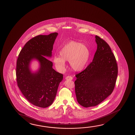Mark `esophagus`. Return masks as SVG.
I'll return each mask as SVG.
<instances>
[{
	"mask_svg": "<svg viewBox=\"0 0 135 135\" xmlns=\"http://www.w3.org/2000/svg\"><path fill=\"white\" fill-rule=\"evenodd\" d=\"M66 79L68 80H73V77L71 76H68L66 77Z\"/></svg>",
	"mask_w": 135,
	"mask_h": 135,
	"instance_id": "esophagus-1",
	"label": "esophagus"
}]
</instances>
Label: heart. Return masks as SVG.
Masks as SVG:
<instances>
[{
  "mask_svg": "<svg viewBox=\"0 0 135 135\" xmlns=\"http://www.w3.org/2000/svg\"><path fill=\"white\" fill-rule=\"evenodd\" d=\"M59 56H55L53 62L56 69L62 71L66 66L65 61H69L71 68L76 71L83 70L90 58V52L84 44L72 41L69 42L60 50Z\"/></svg>",
  "mask_w": 135,
  "mask_h": 135,
  "instance_id": "1",
  "label": "heart"
}]
</instances>
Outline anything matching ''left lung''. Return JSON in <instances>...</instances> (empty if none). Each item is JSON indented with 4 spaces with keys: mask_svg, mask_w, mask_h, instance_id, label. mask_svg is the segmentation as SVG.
Listing matches in <instances>:
<instances>
[{
    "mask_svg": "<svg viewBox=\"0 0 135 135\" xmlns=\"http://www.w3.org/2000/svg\"><path fill=\"white\" fill-rule=\"evenodd\" d=\"M97 49L92 62L75 75L77 101L85 107L99 104L111 94L118 75V66L112 50L103 39L95 36Z\"/></svg>",
    "mask_w": 135,
    "mask_h": 135,
    "instance_id": "obj_1",
    "label": "left lung"
}]
</instances>
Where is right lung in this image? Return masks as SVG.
I'll return each mask as SVG.
<instances>
[{"mask_svg":"<svg viewBox=\"0 0 135 135\" xmlns=\"http://www.w3.org/2000/svg\"><path fill=\"white\" fill-rule=\"evenodd\" d=\"M58 33L38 35L28 41L20 51L16 64L17 84L24 96L30 103L45 108L52 104L63 75L53 68L51 58L53 45ZM40 67L33 72L30 68L33 60Z\"/></svg>","mask_w":135,"mask_h":135,"instance_id":"1","label":"right lung"}]
</instances>
